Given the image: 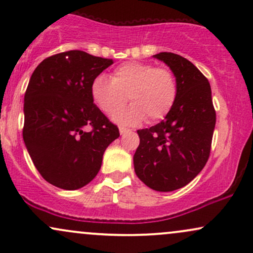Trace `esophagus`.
I'll return each mask as SVG.
<instances>
[{"instance_id":"1","label":"esophagus","mask_w":253,"mask_h":253,"mask_svg":"<svg viewBox=\"0 0 253 253\" xmlns=\"http://www.w3.org/2000/svg\"><path fill=\"white\" fill-rule=\"evenodd\" d=\"M119 132H120L121 135H124V134H126V133H128L129 129L125 128V127H120V128H119Z\"/></svg>"}]
</instances>
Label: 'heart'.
<instances>
[{"mask_svg":"<svg viewBox=\"0 0 253 253\" xmlns=\"http://www.w3.org/2000/svg\"><path fill=\"white\" fill-rule=\"evenodd\" d=\"M90 95L106 114L123 108L128 96L133 104L113 115V120L132 126L146 118L150 123L163 119L176 101L177 82L168 69L128 62L118 66L110 78L104 75L95 77L90 85Z\"/></svg>","mask_w":253,"mask_h":253,"instance_id":"1","label":"heart"}]
</instances>
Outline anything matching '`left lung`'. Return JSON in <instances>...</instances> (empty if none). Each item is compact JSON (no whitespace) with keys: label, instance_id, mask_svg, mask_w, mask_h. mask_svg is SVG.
Returning <instances> with one entry per match:
<instances>
[{"label":"left lung","instance_id":"obj_1","mask_svg":"<svg viewBox=\"0 0 253 253\" xmlns=\"http://www.w3.org/2000/svg\"><path fill=\"white\" fill-rule=\"evenodd\" d=\"M153 58L170 68L177 97L164 120L138 130L140 144L133 164L138 178L151 189L172 191L187 185L205 168L216 117L211 84L193 63L171 52Z\"/></svg>","mask_w":253,"mask_h":253}]
</instances>
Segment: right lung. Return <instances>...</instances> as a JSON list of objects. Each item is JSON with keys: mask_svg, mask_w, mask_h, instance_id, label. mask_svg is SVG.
I'll list each match as a JSON object with an SVG mask.
<instances>
[{"mask_svg": "<svg viewBox=\"0 0 253 253\" xmlns=\"http://www.w3.org/2000/svg\"><path fill=\"white\" fill-rule=\"evenodd\" d=\"M112 64L74 50L46 58L32 74L22 135L37 170L54 187L76 190L91 182L120 135L90 95L92 80Z\"/></svg>", "mask_w": 253, "mask_h": 253, "instance_id": "obj_1", "label": "right lung"}]
</instances>
